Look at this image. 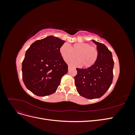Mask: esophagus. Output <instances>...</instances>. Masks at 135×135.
Here are the masks:
<instances>
[{
  "mask_svg": "<svg viewBox=\"0 0 135 135\" xmlns=\"http://www.w3.org/2000/svg\"><path fill=\"white\" fill-rule=\"evenodd\" d=\"M71 69H72V67H71V66H68V70H71Z\"/></svg>",
  "mask_w": 135,
  "mask_h": 135,
  "instance_id": "obj_1",
  "label": "esophagus"
}]
</instances>
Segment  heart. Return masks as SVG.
I'll use <instances>...</instances> for the list:
<instances>
[{
  "label": "heart",
  "mask_w": 135,
  "mask_h": 135,
  "mask_svg": "<svg viewBox=\"0 0 135 135\" xmlns=\"http://www.w3.org/2000/svg\"><path fill=\"white\" fill-rule=\"evenodd\" d=\"M60 53L65 61L74 58L76 55L78 59L70 60L68 63L73 66L89 68L95 64L99 57V50L96 47L87 43H77L71 47L64 44L60 48Z\"/></svg>",
  "instance_id": "heart-1"
}]
</instances>
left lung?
<instances>
[{"mask_svg":"<svg viewBox=\"0 0 135 135\" xmlns=\"http://www.w3.org/2000/svg\"><path fill=\"white\" fill-rule=\"evenodd\" d=\"M97 45L99 57L95 64L87 69L76 68L74 77L76 90L86 99L103 96L111 85L113 79L114 60L112 52L105 45L92 40Z\"/></svg>","mask_w":135,"mask_h":135,"instance_id":"1","label":"left lung"}]
</instances>
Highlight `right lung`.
<instances>
[{
	"mask_svg": "<svg viewBox=\"0 0 135 135\" xmlns=\"http://www.w3.org/2000/svg\"><path fill=\"white\" fill-rule=\"evenodd\" d=\"M65 42L50 36L32 43L22 64V79L26 88L38 96L55 93L68 66L60 53Z\"/></svg>",
	"mask_w": 135,
	"mask_h": 135,
	"instance_id": "1",
	"label": "right lung"
}]
</instances>
